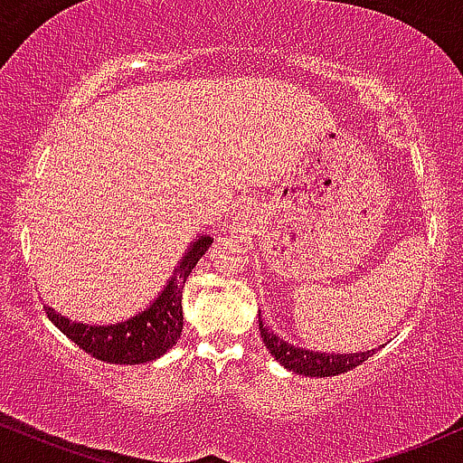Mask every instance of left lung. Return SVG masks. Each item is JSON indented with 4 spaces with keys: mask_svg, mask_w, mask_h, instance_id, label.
I'll return each instance as SVG.
<instances>
[{
    "mask_svg": "<svg viewBox=\"0 0 463 463\" xmlns=\"http://www.w3.org/2000/svg\"><path fill=\"white\" fill-rule=\"evenodd\" d=\"M259 331H261L263 344L268 346L272 357L283 364L287 370L296 372V374L305 376H337L344 372L357 368V365L368 361L374 350L368 353H350V354H331V353H313V350H305L294 346V344L285 342L279 335L269 331L265 326L261 317H259Z\"/></svg>",
    "mask_w": 463,
    "mask_h": 463,
    "instance_id": "1",
    "label": "left lung"
}]
</instances>
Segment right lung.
Returning a JSON list of instances; mask_svg holds the SVG:
<instances>
[{
    "label": "right lung",
    "mask_w": 463,
    "mask_h": 463,
    "mask_svg": "<svg viewBox=\"0 0 463 463\" xmlns=\"http://www.w3.org/2000/svg\"><path fill=\"white\" fill-rule=\"evenodd\" d=\"M211 243H213L211 237H200L198 241H194L163 294L146 311L130 320L109 324V326H89V324L67 320L65 316H58L54 309L45 307L47 317L84 353L106 364L137 365L158 359L178 342L183 333L184 280L189 279L191 269L195 268Z\"/></svg>",
    "instance_id": "add662e5"
}]
</instances>
